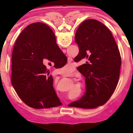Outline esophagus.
Segmentation results:
<instances>
[{
  "label": "esophagus",
  "instance_id": "obj_1",
  "mask_svg": "<svg viewBox=\"0 0 133 133\" xmlns=\"http://www.w3.org/2000/svg\"><path fill=\"white\" fill-rule=\"evenodd\" d=\"M72 59L71 58H70V57L68 58V62H69V63H71V62H72Z\"/></svg>",
  "mask_w": 133,
  "mask_h": 133
}]
</instances>
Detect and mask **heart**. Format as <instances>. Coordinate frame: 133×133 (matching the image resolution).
<instances>
[{
	"instance_id": "obj_1",
	"label": "heart",
	"mask_w": 133,
	"mask_h": 133,
	"mask_svg": "<svg viewBox=\"0 0 133 133\" xmlns=\"http://www.w3.org/2000/svg\"><path fill=\"white\" fill-rule=\"evenodd\" d=\"M62 72L64 75H68L74 70V66L73 64H66L62 68Z\"/></svg>"
}]
</instances>
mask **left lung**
I'll return each mask as SVG.
<instances>
[{
    "mask_svg": "<svg viewBox=\"0 0 133 133\" xmlns=\"http://www.w3.org/2000/svg\"><path fill=\"white\" fill-rule=\"evenodd\" d=\"M75 41L79 52L74 61L86 62L78 69L85 77L86 92L68 106L96 108L106 103L116 89L121 65L119 50L108 28L95 19H87L79 25Z\"/></svg>",
    "mask_w": 133,
    "mask_h": 133,
    "instance_id": "obj_1",
    "label": "left lung"
}]
</instances>
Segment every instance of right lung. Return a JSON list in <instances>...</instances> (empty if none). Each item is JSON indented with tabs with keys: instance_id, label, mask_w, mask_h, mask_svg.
Segmentation results:
<instances>
[{
	"instance_id": "1",
	"label": "right lung",
	"mask_w": 133,
	"mask_h": 133,
	"mask_svg": "<svg viewBox=\"0 0 133 133\" xmlns=\"http://www.w3.org/2000/svg\"><path fill=\"white\" fill-rule=\"evenodd\" d=\"M46 61L54 62L58 69L66 64L67 58L47 25L32 23L22 31L14 45L11 83L22 101L34 109L62 104L53 87L52 77L44 65Z\"/></svg>"
}]
</instances>
